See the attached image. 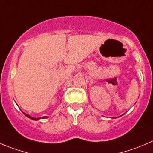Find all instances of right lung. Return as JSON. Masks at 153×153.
Returning a JSON list of instances; mask_svg holds the SVG:
<instances>
[{
  "label": "right lung",
  "mask_w": 153,
  "mask_h": 153,
  "mask_svg": "<svg viewBox=\"0 0 153 153\" xmlns=\"http://www.w3.org/2000/svg\"><path fill=\"white\" fill-rule=\"evenodd\" d=\"M25 114V116H27V117H28L29 119H33V120H39V119H46V118H48L47 116H43V117H40V118H34V117H31V116H29L28 114H26V113H23Z\"/></svg>",
  "instance_id": "add662e5"
}]
</instances>
